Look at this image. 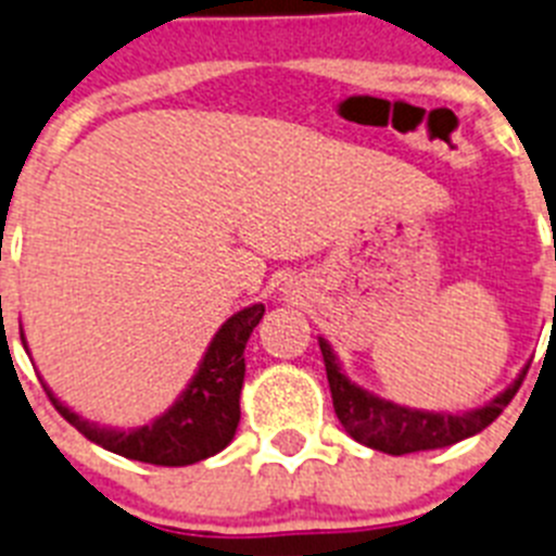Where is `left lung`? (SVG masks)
Segmentation results:
<instances>
[{
    "mask_svg": "<svg viewBox=\"0 0 556 556\" xmlns=\"http://www.w3.org/2000/svg\"><path fill=\"white\" fill-rule=\"evenodd\" d=\"M318 346H321V355H325L332 408H336L338 419L344 425V431L361 445L371 447V451L392 453V456L437 451V447L456 445L462 439L484 431L486 425L495 422L498 414L511 403L515 392L523 383L526 369H529V366H523L518 378L511 380L504 392H498L490 403L479 405V408L458 414L425 412V408H408V405H400L394 400L378 397L375 392L350 380V375L341 369V361H338L325 336H318Z\"/></svg>",
    "mask_w": 556,
    "mask_h": 556,
    "instance_id": "8db88e82",
    "label": "left lung"
}]
</instances>
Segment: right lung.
<instances>
[{
	"label": "right lung",
	"mask_w": 556,
	"mask_h": 556,
	"mask_svg": "<svg viewBox=\"0 0 556 556\" xmlns=\"http://www.w3.org/2000/svg\"><path fill=\"white\" fill-rule=\"evenodd\" d=\"M265 307L249 305L229 316L220 325V330L212 336L204 358L198 364L195 375L185 386V392L173 400L170 408H164L151 422L137 425V428H111V425L91 422L72 412L61 397H55L50 386L45 383V392L50 394L58 414L89 442L117 453V456L144 462V465L159 467H187L195 462L215 456L235 439L240 422V392H243L245 378V344L254 327L260 325ZM22 344L30 355L27 338L22 330Z\"/></svg>",
	"instance_id": "obj_1"
}]
</instances>
